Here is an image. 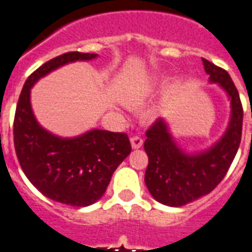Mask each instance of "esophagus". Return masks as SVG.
I'll return each instance as SVG.
<instances>
[{
  "instance_id": "obj_1",
  "label": "esophagus",
  "mask_w": 252,
  "mask_h": 252,
  "mask_svg": "<svg viewBox=\"0 0 252 252\" xmlns=\"http://www.w3.org/2000/svg\"><path fill=\"white\" fill-rule=\"evenodd\" d=\"M130 145H132V149H140L142 146V138L134 136L130 138Z\"/></svg>"
}]
</instances>
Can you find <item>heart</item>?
Wrapping results in <instances>:
<instances>
[{"mask_svg":"<svg viewBox=\"0 0 252 252\" xmlns=\"http://www.w3.org/2000/svg\"><path fill=\"white\" fill-rule=\"evenodd\" d=\"M154 86H156V81L149 80L145 84L140 85L138 87H136L132 93H130L128 96L126 98V104L130 108H138L140 106H142L145 100L150 96V94L153 93ZM154 112H150L148 114V118H153Z\"/></svg>","mask_w":252,"mask_h":252,"instance_id":"1","label":"heart"}]
</instances>
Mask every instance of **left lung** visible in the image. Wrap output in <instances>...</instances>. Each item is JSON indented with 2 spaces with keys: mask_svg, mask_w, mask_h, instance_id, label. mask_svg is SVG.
Wrapping results in <instances>:
<instances>
[{
  "mask_svg": "<svg viewBox=\"0 0 252 252\" xmlns=\"http://www.w3.org/2000/svg\"><path fill=\"white\" fill-rule=\"evenodd\" d=\"M209 84H217L229 98L230 119L223 134L207 149L191 152L172 136L166 119L159 118L146 132L144 142L149 163L145 184L150 195L167 207H183L208 195L223 179L238 152L243 110L238 90L226 70L203 59Z\"/></svg>",
  "mask_w": 252,
  "mask_h": 252,
  "instance_id": "obj_1",
  "label": "left lung"
}]
</instances>
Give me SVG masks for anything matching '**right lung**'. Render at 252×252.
Wrapping results in <instances>:
<instances>
[{
    "instance_id": "add662e5",
    "label": "right lung",
    "mask_w": 252,
    "mask_h": 252,
    "mask_svg": "<svg viewBox=\"0 0 252 252\" xmlns=\"http://www.w3.org/2000/svg\"><path fill=\"white\" fill-rule=\"evenodd\" d=\"M96 53L68 52L47 61L25 82L14 118V146L29 180L48 199L72 207L96 203L118 166L130 154L126 133L94 128L74 137H61L40 126L31 106V89L53 70Z\"/></svg>"
}]
</instances>
